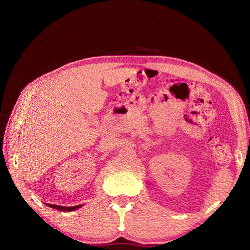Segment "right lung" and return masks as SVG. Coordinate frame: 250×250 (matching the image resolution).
I'll list each match as a JSON object with an SVG mask.
<instances>
[{"label":"right lung","mask_w":250,"mask_h":250,"mask_svg":"<svg viewBox=\"0 0 250 250\" xmlns=\"http://www.w3.org/2000/svg\"><path fill=\"white\" fill-rule=\"evenodd\" d=\"M47 206L51 207L52 208L58 209V210H62V211H73V210H76V209L79 208L80 207H82V204H78V206H75V207H62V206H56V204L47 203Z\"/></svg>","instance_id":"right-lung-1"}]
</instances>
